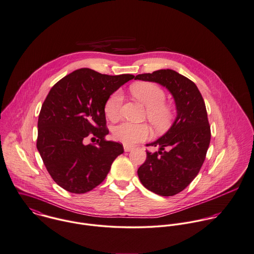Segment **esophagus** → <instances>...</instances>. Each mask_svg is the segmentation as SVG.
Wrapping results in <instances>:
<instances>
[{
    "label": "esophagus",
    "mask_w": 254,
    "mask_h": 254,
    "mask_svg": "<svg viewBox=\"0 0 254 254\" xmlns=\"http://www.w3.org/2000/svg\"><path fill=\"white\" fill-rule=\"evenodd\" d=\"M124 149H125V151H126V152H128V151H130V150H132V149H133V146H131V145H127V144H124Z\"/></svg>",
    "instance_id": "obj_1"
}]
</instances>
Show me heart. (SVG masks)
Instances as JSON below:
<instances>
[{
	"label": "heart",
	"instance_id": "obj_1",
	"mask_svg": "<svg viewBox=\"0 0 254 254\" xmlns=\"http://www.w3.org/2000/svg\"><path fill=\"white\" fill-rule=\"evenodd\" d=\"M131 94L146 107V118L157 129L164 128L172 120V109L165 101L164 91L152 82H137L130 87ZM123 93L114 92L105 103V114L111 121H117L121 115ZM149 134L146 124L124 122L113 128V136L125 144H133L145 139Z\"/></svg>",
	"mask_w": 254,
	"mask_h": 254
}]
</instances>
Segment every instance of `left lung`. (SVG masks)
Masks as SVG:
<instances>
[{
  "instance_id": "left-lung-1",
  "label": "left lung",
  "mask_w": 254,
  "mask_h": 254,
  "mask_svg": "<svg viewBox=\"0 0 254 254\" xmlns=\"http://www.w3.org/2000/svg\"><path fill=\"white\" fill-rule=\"evenodd\" d=\"M135 80L155 82L173 96L177 117L160 138L147 146L158 151H146V160L138 168L141 184L164 197L183 191L198 175L211 141V127L204 99L194 82L171 69L138 74Z\"/></svg>"
}]
</instances>
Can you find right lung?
I'll return each instance as SVG.
<instances>
[{"label":"right lung","instance_id":"1","mask_svg":"<svg viewBox=\"0 0 254 254\" xmlns=\"http://www.w3.org/2000/svg\"><path fill=\"white\" fill-rule=\"evenodd\" d=\"M133 75L111 76L89 68L59 80L44 100L37 123L36 147L57 185L83 194L107 177L123 144L108 141L105 103ZM90 136L96 144H85Z\"/></svg>","mask_w":254,"mask_h":254}]
</instances>
